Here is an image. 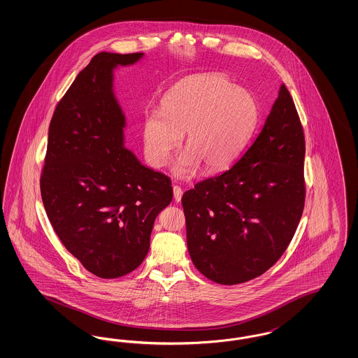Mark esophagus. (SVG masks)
I'll return each mask as SVG.
<instances>
[{
	"instance_id": "34e87169",
	"label": "esophagus",
	"mask_w": 358,
	"mask_h": 358,
	"mask_svg": "<svg viewBox=\"0 0 358 358\" xmlns=\"http://www.w3.org/2000/svg\"><path fill=\"white\" fill-rule=\"evenodd\" d=\"M173 194H174V200H176L177 203H180L181 199H182V189L180 187H177V185H174V187H173Z\"/></svg>"
}]
</instances>
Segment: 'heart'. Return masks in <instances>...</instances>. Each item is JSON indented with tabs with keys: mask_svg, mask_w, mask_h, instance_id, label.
<instances>
[{
	"mask_svg": "<svg viewBox=\"0 0 358 358\" xmlns=\"http://www.w3.org/2000/svg\"><path fill=\"white\" fill-rule=\"evenodd\" d=\"M257 120L252 95L217 75H196L181 80L166 95L162 111L146 115L145 150L157 168L168 164L185 138L187 152L173 171L192 177L228 168L243 152Z\"/></svg>",
	"mask_w": 358,
	"mask_h": 358,
	"instance_id": "b5f03b06",
	"label": "heart"
}]
</instances>
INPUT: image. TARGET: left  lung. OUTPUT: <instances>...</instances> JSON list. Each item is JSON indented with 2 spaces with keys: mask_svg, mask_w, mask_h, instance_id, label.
I'll return each instance as SVG.
<instances>
[{
  "mask_svg": "<svg viewBox=\"0 0 358 358\" xmlns=\"http://www.w3.org/2000/svg\"><path fill=\"white\" fill-rule=\"evenodd\" d=\"M305 136L285 85L250 148L182 196L189 255L219 285L260 276L285 254L305 206Z\"/></svg>",
  "mask_w": 358,
  "mask_h": 358,
  "instance_id": "8db88e82",
  "label": "left lung"
}]
</instances>
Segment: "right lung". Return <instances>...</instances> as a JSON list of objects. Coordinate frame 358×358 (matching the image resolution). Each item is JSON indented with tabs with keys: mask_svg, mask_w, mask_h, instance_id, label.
I'll list each match as a JSON object with an SVG mask.
<instances>
[{
	"mask_svg": "<svg viewBox=\"0 0 358 358\" xmlns=\"http://www.w3.org/2000/svg\"><path fill=\"white\" fill-rule=\"evenodd\" d=\"M142 57L101 52L79 72L53 113L40 178L56 235L103 279L131 273L143 262L154 220L173 197L171 178L124 148L114 69Z\"/></svg>",
	"mask_w": 358,
	"mask_h": 358,
	"instance_id": "obj_1",
	"label": "right lung"
}]
</instances>
